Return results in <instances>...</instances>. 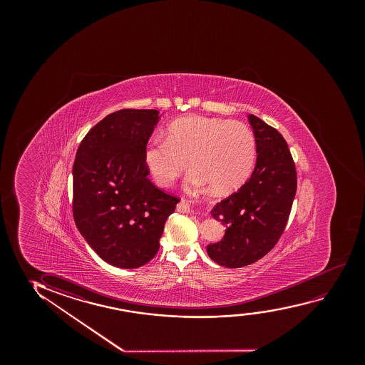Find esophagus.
Here are the masks:
<instances>
[{
    "label": "esophagus",
    "instance_id": "34e87169",
    "mask_svg": "<svg viewBox=\"0 0 365 365\" xmlns=\"http://www.w3.org/2000/svg\"><path fill=\"white\" fill-rule=\"evenodd\" d=\"M177 210L182 212V213H185V212L190 210V205L185 200H180V203L177 205Z\"/></svg>",
    "mask_w": 365,
    "mask_h": 365
}]
</instances>
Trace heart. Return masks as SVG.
<instances>
[{
  "label": "heart",
  "mask_w": 365,
  "mask_h": 365,
  "mask_svg": "<svg viewBox=\"0 0 365 365\" xmlns=\"http://www.w3.org/2000/svg\"><path fill=\"white\" fill-rule=\"evenodd\" d=\"M257 155V142L248 125L237 120L187 115L173 120L165 138L145 143L143 160L160 187H170L190 165V188L210 185L215 195H228L248 180Z\"/></svg>",
  "instance_id": "heart-1"
}]
</instances>
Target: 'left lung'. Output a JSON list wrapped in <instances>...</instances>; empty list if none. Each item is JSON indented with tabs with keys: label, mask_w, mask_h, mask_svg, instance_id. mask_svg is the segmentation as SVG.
<instances>
[{
	"label": "left lung",
	"mask_w": 365,
	"mask_h": 365,
	"mask_svg": "<svg viewBox=\"0 0 365 365\" xmlns=\"http://www.w3.org/2000/svg\"><path fill=\"white\" fill-rule=\"evenodd\" d=\"M257 142V163L250 180L210 210L225 227V237L207 245L217 264L240 268L269 252L284 230L297 192V172L278 130L248 115Z\"/></svg>",
	"instance_id": "obj_1"
}]
</instances>
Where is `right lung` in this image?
<instances>
[{"mask_svg": "<svg viewBox=\"0 0 365 365\" xmlns=\"http://www.w3.org/2000/svg\"><path fill=\"white\" fill-rule=\"evenodd\" d=\"M158 115L120 110L106 115L76 153V225L98 257L117 268H138L155 257L165 220L180 202L148 180L143 160Z\"/></svg>", "mask_w": 365, "mask_h": 365, "instance_id": "right-lung-1", "label": "right lung"}]
</instances>
